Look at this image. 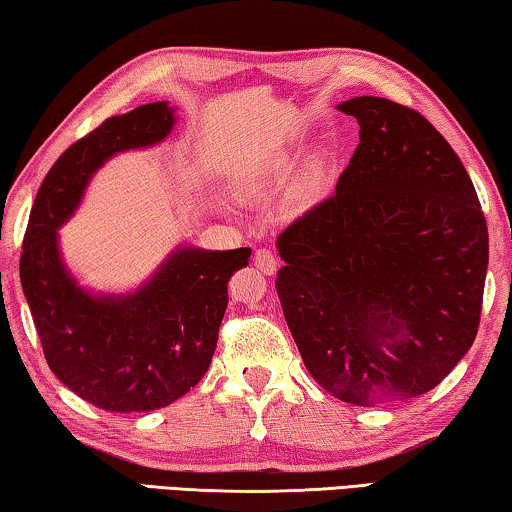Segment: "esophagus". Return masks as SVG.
Returning a JSON list of instances; mask_svg holds the SVG:
<instances>
[{"mask_svg": "<svg viewBox=\"0 0 512 512\" xmlns=\"http://www.w3.org/2000/svg\"><path fill=\"white\" fill-rule=\"evenodd\" d=\"M254 265H256L258 270H261L263 274L272 276V274H276V270H279L281 261H279V256L274 254V251H270V249H258L256 254H254Z\"/></svg>", "mask_w": 512, "mask_h": 512, "instance_id": "34e87169", "label": "esophagus"}]
</instances>
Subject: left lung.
I'll use <instances>...</instances> for the list:
<instances>
[{"mask_svg": "<svg viewBox=\"0 0 512 512\" xmlns=\"http://www.w3.org/2000/svg\"><path fill=\"white\" fill-rule=\"evenodd\" d=\"M337 107L360 143L335 193L276 240V292L319 387L371 407L423 396L470 351L488 227L468 170L423 114L378 96Z\"/></svg>", "mask_w": 512, "mask_h": 512, "instance_id": "1", "label": "left lung"}]
</instances>
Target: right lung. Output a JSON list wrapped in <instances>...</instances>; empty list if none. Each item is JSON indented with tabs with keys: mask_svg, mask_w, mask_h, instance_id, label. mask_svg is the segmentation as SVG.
I'll return each mask as SVG.
<instances>
[{
	"mask_svg": "<svg viewBox=\"0 0 512 512\" xmlns=\"http://www.w3.org/2000/svg\"><path fill=\"white\" fill-rule=\"evenodd\" d=\"M173 114L166 101L141 105L69 146L44 177L24 233L20 281L49 369L76 396L119 414L168 407L202 380L229 303L227 283L251 254L179 245L128 294H92L62 263L58 229L89 179L116 152L164 141Z\"/></svg>",
	"mask_w": 512,
	"mask_h": 512,
	"instance_id": "right-lung-1",
	"label": "right lung"
}]
</instances>
